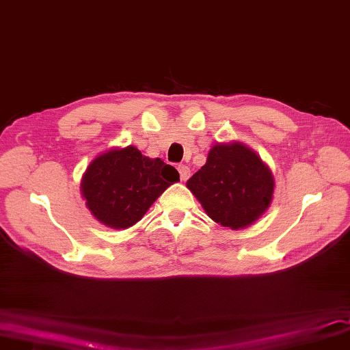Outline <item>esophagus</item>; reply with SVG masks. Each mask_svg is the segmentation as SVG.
Returning <instances> with one entry per match:
<instances>
[{
    "label": "esophagus",
    "mask_w": 350,
    "mask_h": 350,
    "mask_svg": "<svg viewBox=\"0 0 350 350\" xmlns=\"http://www.w3.org/2000/svg\"><path fill=\"white\" fill-rule=\"evenodd\" d=\"M177 170H178V173H180V178L185 180V182L190 177V168H189V165H186V164H178V165H177Z\"/></svg>",
    "instance_id": "obj_1"
}]
</instances>
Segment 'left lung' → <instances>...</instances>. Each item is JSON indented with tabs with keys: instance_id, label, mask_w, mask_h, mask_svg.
Here are the masks:
<instances>
[{
	"instance_id": "8db88e82",
	"label": "left lung",
	"mask_w": 350,
	"mask_h": 350,
	"mask_svg": "<svg viewBox=\"0 0 350 350\" xmlns=\"http://www.w3.org/2000/svg\"><path fill=\"white\" fill-rule=\"evenodd\" d=\"M273 177L263 161L241 144L215 145L206 164L187 180L208 215L232 230L252 225L269 208Z\"/></svg>"
}]
</instances>
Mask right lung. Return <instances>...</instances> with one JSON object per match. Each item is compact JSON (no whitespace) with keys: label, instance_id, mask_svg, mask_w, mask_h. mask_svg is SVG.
<instances>
[{"label":"right lung","instance_id":"obj_1","mask_svg":"<svg viewBox=\"0 0 350 350\" xmlns=\"http://www.w3.org/2000/svg\"><path fill=\"white\" fill-rule=\"evenodd\" d=\"M177 180L178 172L173 165L126 146L93 160L83 177L81 190L93 215L107 227L120 230L137 224Z\"/></svg>","mask_w":350,"mask_h":350}]
</instances>
